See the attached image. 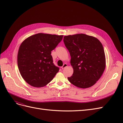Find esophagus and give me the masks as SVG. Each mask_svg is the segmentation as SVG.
<instances>
[{
    "label": "esophagus",
    "instance_id": "34e87169",
    "mask_svg": "<svg viewBox=\"0 0 123 123\" xmlns=\"http://www.w3.org/2000/svg\"><path fill=\"white\" fill-rule=\"evenodd\" d=\"M67 67V64H64V65H63V66L62 67V69H65L66 67Z\"/></svg>",
    "mask_w": 123,
    "mask_h": 123
}]
</instances>
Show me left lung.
Masks as SVG:
<instances>
[{"label":"left lung","mask_w":123,"mask_h":123,"mask_svg":"<svg viewBox=\"0 0 123 123\" xmlns=\"http://www.w3.org/2000/svg\"><path fill=\"white\" fill-rule=\"evenodd\" d=\"M65 45L71 56L72 75L70 82L80 88L94 85L101 77L106 67L105 52L96 38L84 34L64 37Z\"/></svg>","instance_id":"left-lung-1"}]
</instances>
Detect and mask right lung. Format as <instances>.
Wrapping results in <instances>:
<instances>
[{"label": "right lung", "instance_id": "right-lung-1", "mask_svg": "<svg viewBox=\"0 0 123 123\" xmlns=\"http://www.w3.org/2000/svg\"><path fill=\"white\" fill-rule=\"evenodd\" d=\"M62 37L63 35L38 33L21 43L17 55L18 67L28 84L39 88L53 79L59 69L53 64L51 51Z\"/></svg>", "mask_w": 123, "mask_h": 123}]
</instances>
